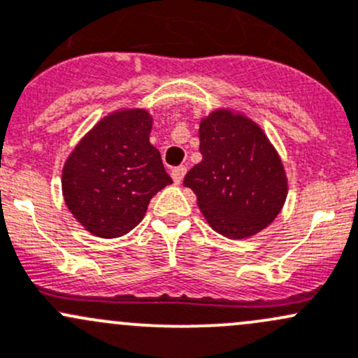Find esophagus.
Wrapping results in <instances>:
<instances>
[{"label": "esophagus", "instance_id": "obj_1", "mask_svg": "<svg viewBox=\"0 0 358 358\" xmlns=\"http://www.w3.org/2000/svg\"><path fill=\"white\" fill-rule=\"evenodd\" d=\"M185 173H187V166H178V168L173 169L171 176H173V180H175V183H182Z\"/></svg>", "mask_w": 358, "mask_h": 358}]
</instances>
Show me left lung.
Segmentation results:
<instances>
[{
    "mask_svg": "<svg viewBox=\"0 0 358 358\" xmlns=\"http://www.w3.org/2000/svg\"><path fill=\"white\" fill-rule=\"evenodd\" d=\"M199 138L202 161L183 185L197 195L210 228L240 240L273 223L287 201L288 180L264 130L242 113L220 108L201 120Z\"/></svg>",
    "mask_w": 358,
    "mask_h": 358,
    "instance_id": "obj_1",
    "label": "left lung"
}]
</instances>
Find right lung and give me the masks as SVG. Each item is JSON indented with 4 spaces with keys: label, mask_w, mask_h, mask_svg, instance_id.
<instances>
[{
    "label": "right lung",
    "mask_w": 358,
    "mask_h": 358,
    "mask_svg": "<svg viewBox=\"0 0 358 358\" xmlns=\"http://www.w3.org/2000/svg\"><path fill=\"white\" fill-rule=\"evenodd\" d=\"M150 130L149 111H113L66 157L63 199L75 220L92 235H127L144 220L150 199L173 183L159 150L149 142Z\"/></svg>",
    "instance_id": "obj_1"
}]
</instances>
